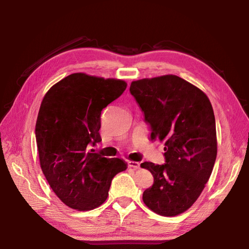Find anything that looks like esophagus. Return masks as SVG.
I'll list each match as a JSON object with an SVG mask.
<instances>
[{
  "instance_id": "1",
  "label": "esophagus",
  "mask_w": 249,
  "mask_h": 249,
  "mask_svg": "<svg viewBox=\"0 0 249 249\" xmlns=\"http://www.w3.org/2000/svg\"><path fill=\"white\" fill-rule=\"evenodd\" d=\"M129 164V166L134 168V169H139L140 168V163L139 162H135V161H129L127 162Z\"/></svg>"
}]
</instances>
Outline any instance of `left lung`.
I'll return each mask as SVG.
<instances>
[{
  "instance_id": "1",
  "label": "left lung",
  "mask_w": 249,
  "mask_h": 249,
  "mask_svg": "<svg viewBox=\"0 0 249 249\" xmlns=\"http://www.w3.org/2000/svg\"><path fill=\"white\" fill-rule=\"evenodd\" d=\"M130 92L150 126V139L165 142V163H141L154 184L143 201L162 216H176L195 202L217 156L212 105L200 89L173 74L134 81Z\"/></svg>"
}]
</instances>
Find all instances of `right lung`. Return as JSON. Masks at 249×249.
Listing matches in <instances>:
<instances>
[{"mask_svg":"<svg viewBox=\"0 0 249 249\" xmlns=\"http://www.w3.org/2000/svg\"><path fill=\"white\" fill-rule=\"evenodd\" d=\"M125 88L122 80L78 72L44 95L35 126L40 167L66 206L79 211L100 207L108 197L112 178L126 169L124 160L91 148L102 141V110Z\"/></svg>","mask_w":249,"mask_h":249,"instance_id":"add662e5","label":"right lung"}]
</instances>
